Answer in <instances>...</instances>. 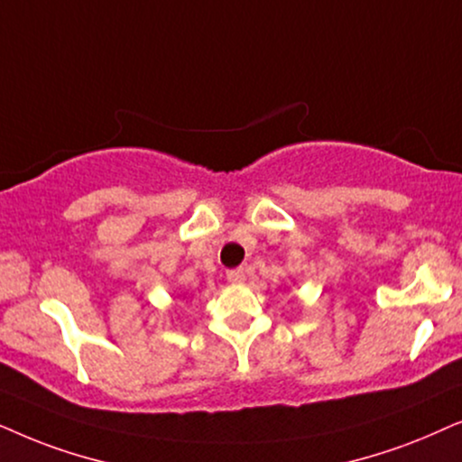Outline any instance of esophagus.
<instances>
[{
  "mask_svg": "<svg viewBox=\"0 0 462 462\" xmlns=\"http://www.w3.org/2000/svg\"><path fill=\"white\" fill-rule=\"evenodd\" d=\"M226 276H227V281H230V282H243L245 279H247V270H245L243 266L241 268H232V270H227Z\"/></svg>",
  "mask_w": 462,
  "mask_h": 462,
  "instance_id": "34e87169",
  "label": "esophagus"
}]
</instances>
